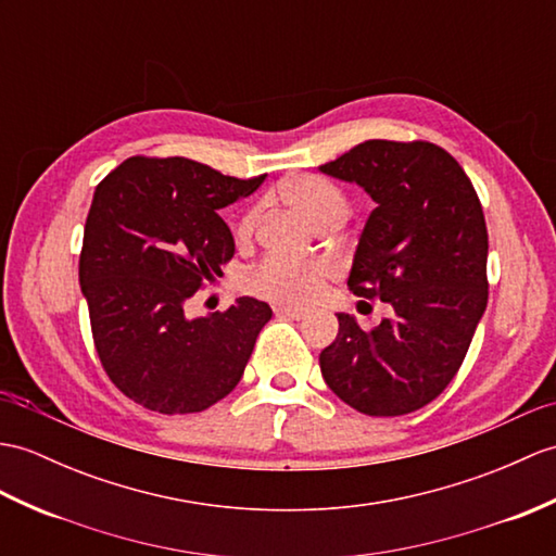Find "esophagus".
I'll use <instances>...</instances> for the list:
<instances>
[{
    "mask_svg": "<svg viewBox=\"0 0 556 556\" xmlns=\"http://www.w3.org/2000/svg\"><path fill=\"white\" fill-rule=\"evenodd\" d=\"M275 313H277L279 317H289V319H303V317H307V309L289 307V305H279V307H275Z\"/></svg>",
    "mask_w": 556,
    "mask_h": 556,
    "instance_id": "esophagus-1",
    "label": "esophagus"
}]
</instances>
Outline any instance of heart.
I'll return each mask as SVG.
<instances>
[{
	"label": "heart",
	"mask_w": 556,
	"mask_h": 556,
	"mask_svg": "<svg viewBox=\"0 0 556 556\" xmlns=\"http://www.w3.org/2000/svg\"><path fill=\"white\" fill-rule=\"evenodd\" d=\"M279 197L305 215L315 227L341 225L348 217V201L339 187L315 175H301L287 179L279 187ZM261 223V205L243 215L239 237L251 239ZM337 275V265L325 257L317 261H291L283 255H267L243 277V287L261 299L283 305H307L325 291L327 281Z\"/></svg>",
	"instance_id": "b5f03b06"
}]
</instances>
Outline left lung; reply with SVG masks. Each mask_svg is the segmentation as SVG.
<instances>
[{
  "instance_id": "left-lung-1",
  "label": "left lung",
  "mask_w": 556,
  "mask_h": 556,
  "mask_svg": "<svg viewBox=\"0 0 556 556\" xmlns=\"http://www.w3.org/2000/svg\"><path fill=\"white\" fill-rule=\"evenodd\" d=\"M319 173L377 203L348 287L393 307L371 331L339 313V337L319 353L321 377L363 415H407L453 381L485 313L481 201L459 163L429 141L369 139Z\"/></svg>"
}]
</instances>
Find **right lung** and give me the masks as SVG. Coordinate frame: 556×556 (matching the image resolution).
Masks as SVG:
<instances>
[{
  "mask_svg": "<svg viewBox=\"0 0 556 556\" xmlns=\"http://www.w3.org/2000/svg\"><path fill=\"white\" fill-rule=\"evenodd\" d=\"M263 182L265 175L237 179L179 156H135L97 187L80 289L103 369L141 407L191 415L241 381L273 309L241 295L225 313L189 319L185 305L235 255L217 211Z\"/></svg>",
  "mask_w": 556,
  "mask_h": 556,
  "instance_id": "right-lung-1",
  "label": "right lung"
}]
</instances>
